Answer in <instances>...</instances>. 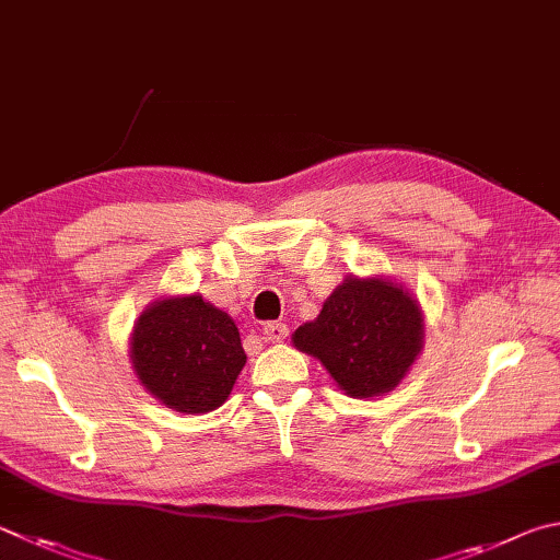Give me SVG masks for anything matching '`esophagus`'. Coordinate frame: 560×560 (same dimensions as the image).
Returning a JSON list of instances; mask_svg holds the SVG:
<instances>
[{
  "instance_id": "1",
  "label": "esophagus",
  "mask_w": 560,
  "mask_h": 560,
  "mask_svg": "<svg viewBox=\"0 0 560 560\" xmlns=\"http://www.w3.org/2000/svg\"><path fill=\"white\" fill-rule=\"evenodd\" d=\"M264 340H269V342H281V340H287V335H289V328L283 323H277V320H271V323H264Z\"/></svg>"
}]
</instances>
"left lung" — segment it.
I'll use <instances>...</instances> for the list:
<instances>
[{
  "label": "left lung",
  "mask_w": 560,
  "mask_h": 560,
  "mask_svg": "<svg viewBox=\"0 0 560 560\" xmlns=\"http://www.w3.org/2000/svg\"><path fill=\"white\" fill-rule=\"evenodd\" d=\"M425 338L421 303L389 277H345L318 318L299 325L293 348L318 360L352 399L394 392L419 360Z\"/></svg>",
  "instance_id": "left-lung-1"
}]
</instances>
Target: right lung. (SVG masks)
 Returning <instances> with one entry per match:
<instances>
[{"instance_id":"add662e5","label":"right lung","mask_w":560,"mask_h":560,"mask_svg":"<svg viewBox=\"0 0 560 560\" xmlns=\"http://www.w3.org/2000/svg\"><path fill=\"white\" fill-rule=\"evenodd\" d=\"M129 362L154 399L196 416L228 401L247 354L225 311L200 293H183L141 311L129 338Z\"/></svg>"}]
</instances>
